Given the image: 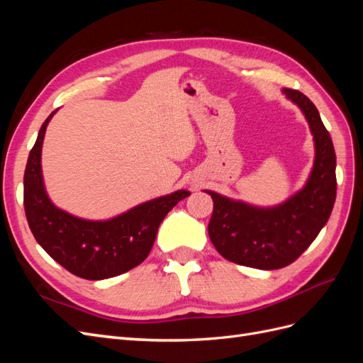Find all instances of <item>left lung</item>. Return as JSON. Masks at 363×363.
<instances>
[{"mask_svg": "<svg viewBox=\"0 0 363 363\" xmlns=\"http://www.w3.org/2000/svg\"><path fill=\"white\" fill-rule=\"evenodd\" d=\"M298 104L315 140V162L304 188L292 199L271 208L233 201L212 191L213 213L208 236L224 259L257 269L291 265L309 248L328 221L336 200V155L320 112L304 94L283 89Z\"/></svg>", "mask_w": 363, "mask_h": 363, "instance_id": "8db88e82", "label": "left lung"}]
</instances>
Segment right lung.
I'll return each instance as SVG.
<instances>
[{
    "label": "right lung",
    "instance_id": "1",
    "mask_svg": "<svg viewBox=\"0 0 363 363\" xmlns=\"http://www.w3.org/2000/svg\"><path fill=\"white\" fill-rule=\"evenodd\" d=\"M54 111L42 124L24 174V208L33 236L57 263L86 280L111 279L144 262L163 218L191 195L177 191L139 204L108 221H86L54 206L43 188L42 142Z\"/></svg>",
    "mask_w": 363,
    "mask_h": 363
}]
</instances>
